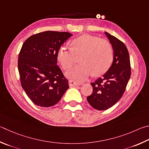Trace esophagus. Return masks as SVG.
Returning <instances> with one entry per match:
<instances>
[{
	"label": "esophagus",
	"mask_w": 149,
	"mask_h": 149,
	"mask_svg": "<svg viewBox=\"0 0 149 149\" xmlns=\"http://www.w3.org/2000/svg\"><path fill=\"white\" fill-rule=\"evenodd\" d=\"M77 85H78V84L77 83L73 81H71V80L69 81V86H70V87H74V86H77Z\"/></svg>",
	"instance_id": "esophagus-1"
}]
</instances>
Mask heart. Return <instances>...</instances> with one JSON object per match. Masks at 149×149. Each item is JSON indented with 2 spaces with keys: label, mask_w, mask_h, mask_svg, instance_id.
Returning a JSON list of instances; mask_svg holds the SVG:
<instances>
[{
  "label": "heart",
  "mask_w": 149,
  "mask_h": 149,
  "mask_svg": "<svg viewBox=\"0 0 149 149\" xmlns=\"http://www.w3.org/2000/svg\"><path fill=\"white\" fill-rule=\"evenodd\" d=\"M71 49L61 47L57 51V60L64 70H68L75 62V56H80V63L66 76L75 83H82L91 75H102L107 71L113 61V49L106 40L90 34H83L70 42Z\"/></svg>",
  "instance_id": "1"
}]
</instances>
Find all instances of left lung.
I'll return each mask as SVG.
<instances>
[{"mask_svg": "<svg viewBox=\"0 0 149 149\" xmlns=\"http://www.w3.org/2000/svg\"><path fill=\"white\" fill-rule=\"evenodd\" d=\"M113 49V61L108 71L91 83L93 91L86 100L97 110H106L123 96L131 75L128 51L123 42L105 32Z\"/></svg>", "mask_w": 149, "mask_h": 149, "instance_id": "obj_1", "label": "left lung"}]
</instances>
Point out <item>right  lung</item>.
I'll list each match as a JSON object with an SVG mask.
<instances>
[{
  "label": "right lung",
  "mask_w": 149,
  "mask_h": 149,
  "mask_svg": "<svg viewBox=\"0 0 149 149\" xmlns=\"http://www.w3.org/2000/svg\"><path fill=\"white\" fill-rule=\"evenodd\" d=\"M71 36L70 32L48 31L32 35L23 44L18 57L21 84L38 106L56 104L69 88L68 80L56 65V55Z\"/></svg>",
  "instance_id": "1"
}]
</instances>
